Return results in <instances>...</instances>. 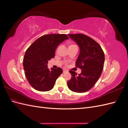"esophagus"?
Listing matches in <instances>:
<instances>
[{
	"instance_id": "obj_1",
	"label": "esophagus",
	"mask_w": 128,
	"mask_h": 128,
	"mask_svg": "<svg viewBox=\"0 0 128 128\" xmlns=\"http://www.w3.org/2000/svg\"><path fill=\"white\" fill-rule=\"evenodd\" d=\"M68 72V70H67L66 69H64L63 70V72L64 73H66V72Z\"/></svg>"
}]
</instances>
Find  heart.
<instances>
[{"instance_id":"heart-1","label":"heart","mask_w":128,"mask_h":128,"mask_svg":"<svg viewBox=\"0 0 128 128\" xmlns=\"http://www.w3.org/2000/svg\"><path fill=\"white\" fill-rule=\"evenodd\" d=\"M75 45H74V44H70L69 45V47H71V46H75Z\"/></svg>"}]
</instances>
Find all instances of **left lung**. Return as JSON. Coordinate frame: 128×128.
I'll return each instance as SVG.
<instances>
[{
	"mask_svg": "<svg viewBox=\"0 0 128 128\" xmlns=\"http://www.w3.org/2000/svg\"><path fill=\"white\" fill-rule=\"evenodd\" d=\"M79 46L80 53L75 65L82 69L77 74L70 70L72 78L67 82L68 88L73 92L82 93L94 86L101 76L104 55L101 46L92 38L82 34H68Z\"/></svg>",
	"mask_w": 128,
	"mask_h": 128,
	"instance_id": "obj_1",
	"label": "left lung"
}]
</instances>
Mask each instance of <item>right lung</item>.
<instances>
[{
    "label": "right lung",
    "instance_id": "right-lung-1",
    "mask_svg": "<svg viewBox=\"0 0 128 128\" xmlns=\"http://www.w3.org/2000/svg\"><path fill=\"white\" fill-rule=\"evenodd\" d=\"M65 34H45L38 38L26 50L24 58L26 78L33 88L39 91L52 89L62 69L48 68V61L55 56V51L61 42L68 39Z\"/></svg>",
    "mask_w": 128,
    "mask_h": 128
}]
</instances>
